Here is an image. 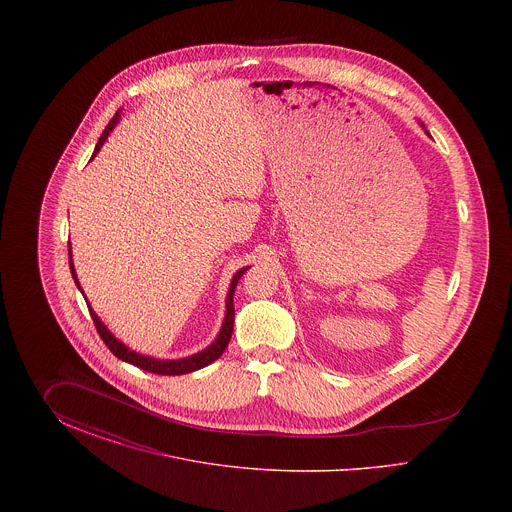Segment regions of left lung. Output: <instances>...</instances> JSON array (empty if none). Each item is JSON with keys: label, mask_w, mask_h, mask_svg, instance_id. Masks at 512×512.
Returning a JSON list of instances; mask_svg holds the SVG:
<instances>
[{"label": "left lung", "mask_w": 512, "mask_h": 512, "mask_svg": "<svg viewBox=\"0 0 512 512\" xmlns=\"http://www.w3.org/2000/svg\"><path fill=\"white\" fill-rule=\"evenodd\" d=\"M420 126H422V128H424V124H422V122H420ZM424 130H426V128H424ZM426 134H428V130H426Z\"/></svg>", "instance_id": "8db88e82"}]
</instances>
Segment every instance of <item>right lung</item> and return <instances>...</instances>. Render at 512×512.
I'll return each instance as SVG.
<instances>
[{"label":"right lung","mask_w":512,"mask_h":512,"mask_svg":"<svg viewBox=\"0 0 512 512\" xmlns=\"http://www.w3.org/2000/svg\"><path fill=\"white\" fill-rule=\"evenodd\" d=\"M119 119H121V109L115 113V117L105 126L103 134L99 136V142L96 144V149H94L92 157L98 155V151L101 149V146H103V142L107 140L109 132L115 128V124L119 122ZM69 267H71L74 284H76L78 290L82 292V288H80V284H78V278H76V270H74L71 242H69ZM247 268L249 267L240 268V270L234 274L232 282H230L228 295H226V315H224V322H222V328H220L217 340L213 341L209 347H205L203 351H199V353H195V355H190V357H186V359H176V361H174V359H172V361L153 359V357L140 355V353L128 349L121 340H117V338L107 330V326H105V324L99 320L98 315L92 311L90 303H88V301H86V303H88L92 320H94V324H96L99 338L109 347V351H111L115 357H119L121 361H126V363H130V365L138 366V368H142V370H147V372H155V374H161V376H180V374H188V372H194V370H199V368H203V366L215 363L220 355L224 353L228 341L232 338V330H234V290H236L238 280L242 278V274H244ZM82 295H84V292H82ZM84 299H86V295H84Z\"/></svg>","instance_id":"add662e5"}]
</instances>
